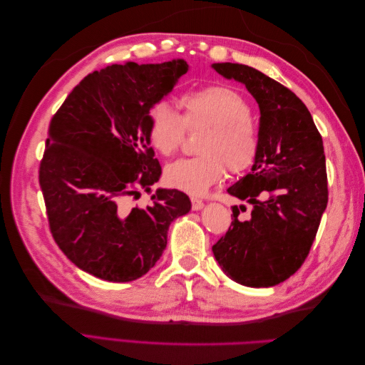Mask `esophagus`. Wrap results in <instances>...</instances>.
<instances>
[{"instance_id":"34e87169","label":"esophagus","mask_w":365,"mask_h":365,"mask_svg":"<svg viewBox=\"0 0 365 365\" xmlns=\"http://www.w3.org/2000/svg\"><path fill=\"white\" fill-rule=\"evenodd\" d=\"M202 207H204L202 200H197V197H192V208L195 210V212H197V210H201Z\"/></svg>"}]
</instances>
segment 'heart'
<instances>
[{
    "label": "heart",
    "mask_w": 365,
    "mask_h": 365,
    "mask_svg": "<svg viewBox=\"0 0 365 365\" xmlns=\"http://www.w3.org/2000/svg\"><path fill=\"white\" fill-rule=\"evenodd\" d=\"M182 115L169 103H158L148 115V137L161 155L181 148L187 128L205 126L200 155L182 158L165 169V182L189 195H204L227 173L248 170L257 158L260 138L250 106L227 86H205L181 97Z\"/></svg>",
    "instance_id": "1"
}]
</instances>
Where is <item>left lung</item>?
Wrapping results in <instances>:
<instances>
[{
    "instance_id": "left-lung-1",
    "label": "left lung",
    "mask_w": 365,
    "mask_h": 365,
    "mask_svg": "<svg viewBox=\"0 0 365 365\" xmlns=\"http://www.w3.org/2000/svg\"><path fill=\"white\" fill-rule=\"evenodd\" d=\"M225 79L247 86L260 109V148L251 172L227 190L252 204L247 220L233 222L213 245L220 268L251 288H269L298 271L327 207L323 138L306 105L291 90L242 63H213Z\"/></svg>"
}]
</instances>
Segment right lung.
Instances as JSON below:
<instances>
[{
	"instance_id": "1",
	"label": "right lung",
	"mask_w": 365,
	"mask_h": 365,
	"mask_svg": "<svg viewBox=\"0 0 365 365\" xmlns=\"http://www.w3.org/2000/svg\"><path fill=\"white\" fill-rule=\"evenodd\" d=\"M189 71L184 59L109 65L88 74L53 115L39 185L54 242L77 268L106 282L143 277L168 245L189 196L158 189L146 208L128 196L150 192L161 176L148 115Z\"/></svg>"
}]
</instances>
